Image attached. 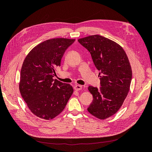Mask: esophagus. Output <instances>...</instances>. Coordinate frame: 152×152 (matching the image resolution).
I'll return each mask as SVG.
<instances>
[{"mask_svg": "<svg viewBox=\"0 0 152 152\" xmlns=\"http://www.w3.org/2000/svg\"><path fill=\"white\" fill-rule=\"evenodd\" d=\"M74 89L75 91H80L82 90V86H80V85H76L75 87H74Z\"/></svg>", "mask_w": 152, "mask_h": 152, "instance_id": "esophagus-1", "label": "esophagus"}]
</instances>
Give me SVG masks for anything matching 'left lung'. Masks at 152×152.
I'll return each instance as SVG.
<instances>
[{
  "mask_svg": "<svg viewBox=\"0 0 152 152\" xmlns=\"http://www.w3.org/2000/svg\"><path fill=\"white\" fill-rule=\"evenodd\" d=\"M89 50L99 72V89L89 86L93 96L88 112L101 120L118 112L126 98L132 79V69L126 52L114 41L99 35L79 39Z\"/></svg>",
  "mask_w": 152,
  "mask_h": 152,
  "instance_id": "8db88e82",
  "label": "left lung"
}]
</instances>
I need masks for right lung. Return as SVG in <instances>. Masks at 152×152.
<instances>
[{"mask_svg":"<svg viewBox=\"0 0 152 152\" xmlns=\"http://www.w3.org/2000/svg\"><path fill=\"white\" fill-rule=\"evenodd\" d=\"M75 39L55 38L40 43L27 54L20 73L19 89L30 111L45 120L58 116L73 93L71 85L54 80L66 49Z\"/></svg>","mask_w":152,"mask_h":152,"instance_id":"add662e5","label":"right lung"}]
</instances>
